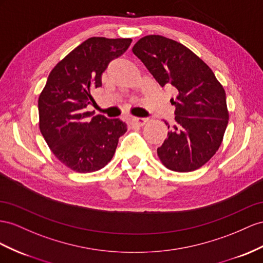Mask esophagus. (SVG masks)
Wrapping results in <instances>:
<instances>
[{"label": "esophagus", "mask_w": 263, "mask_h": 263, "mask_svg": "<svg viewBox=\"0 0 263 263\" xmlns=\"http://www.w3.org/2000/svg\"><path fill=\"white\" fill-rule=\"evenodd\" d=\"M146 119L144 118H132L131 119V122L134 125H138V126H143L146 123Z\"/></svg>", "instance_id": "esophagus-1"}]
</instances>
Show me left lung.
<instances>
[{
	"instance_id": "8db88e82",
	"label": "left lung",
	"mask_w": 263,
	"mask_h": 263,
	"mask_svg": "<svg viewBox=\"0 0 263 263\" xmlns=\"http://www.w3.org/2000/svg\"><path fill=\"white\" fill-rule=\"evenodd\" d=\"M132 52L161 86L171 84L178 91L170 100L176 106V124L158 147L160 161L176 172L199 169L223 140L229 121L223 86L197 54L174 40L146 35L134 44Z\"/></svg>"
}]
</instances>
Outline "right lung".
<instances>
[{
    "mask_svg": "<svg viewBox=\"0 0 263 263\" xmlns=\"http://www.w3.org/2000/svg\"><path fill=\"white\" fill-rule=\"evenodd\" d=\"M131 39L90 37L50 72L39 97V127L53 154L71 170L87 173L112 160L126 124L119 119L94 116L86 106L91 92L112 60L129 49Z\"/></svg>",
    "mask_w": 263,
    "mask_h": 263,
    "instance_id": "add662e5",
    "label": "right lung"
}]
</instances>
